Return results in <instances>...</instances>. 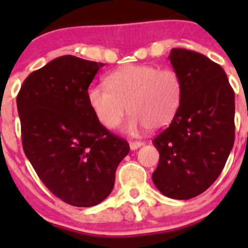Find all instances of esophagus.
Wrapping results in <instances>:
<instances>
[{"mask_svg":"<svg viewBox=\"0 0 248 248\" xmlns=\"http://www.w3.org/2000/svg\"><path fill=\"white\" fill-rule=\"evenodd\" d=\"M144 145V142L142 141H138V140H132V141H129V147H131V150H137L139 149L140 146H142Z\"/></svg>","mask_w":248,"mask_h":248,"instance_id":"34e87169","label":"esophagus"}]
</instances>
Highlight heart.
<instances>
[{
  "label": "heart",
  "instance_id": "1",
  "mask_svg": "<svg viewBox=\"0 0 248 248\" xmlns=\"http://www.w3.org/2000/svg\"><path fill=\"white\" fill-rule=\"evenodd\" d=\"M107 85L87 91L90 107L106 128L114 129L126 114L132 117L128 131L146 127L159 131L174 120L181 104L182 82L172 68L152 64H126L107 78Z\"/></svg>",
  "mask_w": 248,
  "mask_h": 248
}]
</instances>
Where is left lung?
Returning a JSON list of instances; mask_svg holds the SVG:
<instances>
[{
	"mask_svg": "<svg viewBox=\"0 0 248 248\" xmlns=\"http://www.w3.org/2000/svg\"><path fill=\"white\" fill-rule=\"evenodd\" d=\"M172 68L182 82L177 114L155 137L159 162L152 181L172 199H191L219 176L235 138V97L227 74L205 55L171 49Z\"/></svg>",
	"mask_w": 248,
	"mask_h": 248,
	"instance_id": "obj_1",
	"label": "left lung"
}]
</instances>
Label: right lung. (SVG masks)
Here are the masks:
<instances>
[{"label": "right lung", "mask_w": 248, "mask_h": 248, "mask_svg": "<svg viewBox=\"0 0 248 248\" xmlns=\"http://www.w3.org/2000/svg\"><path fill=\"white\" fill-rule=\"evenodd\" d=\"M103 66L72 55L57 57L32 72L16 97L25 155L47 189L73 206L103 202L129 152L128 142L98 121L87 99Z\"/></svg>", "instance_id": "right-lung-1"}]
</instances>
